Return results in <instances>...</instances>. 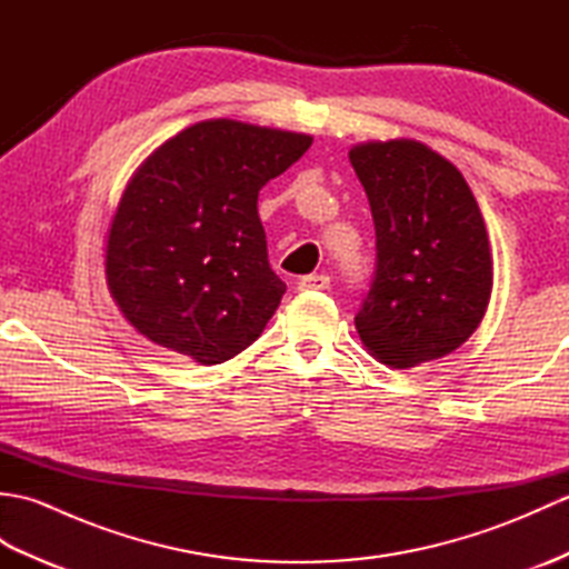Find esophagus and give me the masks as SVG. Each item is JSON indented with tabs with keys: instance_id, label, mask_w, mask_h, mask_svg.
<instances>
[{
	"instance_id": "esophagus-1",
	"label": "esophagus",
	"mask_w": 569,
	"mask_h": 569,
	"mask_svg": "<svg viewBox=\"0 0 569 569\" xmlns=\"http://www.w3.org/2000/svg\"><path fill=\"white\" fill-rule=\"evenodd\" d=\"M298 288L300 291H325V288H330V276H325V273L303 276L298 281Z\"/></svg>"
}]
</instances>
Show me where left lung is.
Wrapping results in <instances>:
<instances>
[{
  "label": "left lung",
  "instance_id": "obj_1",
  "mask_svg": "<svg viewBox=\"0 0 569 569\" xmlns=\"http://www.w3.org/2000/svg\"><path fill=\"white\" fill-rule=\"evenodd\" d=\"M377 229V273L355 325L371 357L408 369L462 347L489 308L493 259L465 176L416 139L349 149Z\"/></svg>",
  "mask_w": 569,
  "mask_h": 569
}]
</instances>
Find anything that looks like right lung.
<instances>
[{"instance_id": "obj_1", "label": "right lung", "mask_w": 569, "mask_h": 569, "mask_svg": "<svg viewBox=\"0 0 569 569\" xmlns=\"http://www.w3.org/2000/svg\"><path fill=\"white\" fill-rule=\"evenodd\" d=\"M310 143L298 131L204 119L137 168L104 247L107 288L131 328L204 367L257 340L286 293L269 266L259 190Z\"/></svg>"}]
</instances>
